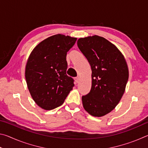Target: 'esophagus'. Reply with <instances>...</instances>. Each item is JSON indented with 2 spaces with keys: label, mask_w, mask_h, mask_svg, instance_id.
Listing matches in <instances>:
<instances>
[{
  "label": "esophagus",
  "mask_w": 148,
  "mask_h": 148,
  "mask_svg": "<svg viewBox=\"0 0 148 148\" xmlns=\"http://www.w3.org/2000/svg\"><path fill=\"white\" fill-rule=\"evenodd\" d=\"M79 79H79V77H78V76L75 77V81H76V83H78V82H79Z\"/></svg>",
  "instance_id": "esophagus-1"
}]
</instances>
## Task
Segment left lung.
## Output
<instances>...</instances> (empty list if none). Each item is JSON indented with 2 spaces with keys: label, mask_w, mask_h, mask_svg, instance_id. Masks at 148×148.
Here are the masks:
<instances>
[{
  "label": "left lung",
  "mask_w": 148,
  "mask_h": 148,
  "mask_svg": "<svg viewBox=\"0 0 148 148\" xmlns=\"http://www.w3.org/2000/svg\"><path fill=\"white\" fill-rule=\"evenodd\" d=\"M77 44L92 71L91 89L82 96L83 106L92 116H104L116 108L125 92L129 79L126 60L115 45L97 35L79 38Z\"/></svg>",
  "instance_id": "8db88e82"
}]
</instances>
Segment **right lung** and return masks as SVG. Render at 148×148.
I'll list each match as a JSON object with an SVG mask.
<instances>
[{
    "label": "right lung",
    "instance_id": "1",
    "mask_svg": "<svg viewBox=\"0 0 148 148\" xmlns=\"http://www.w3.org/2000/svg\"><path fill=\"white\" fill-rule=\"evenodd\" d=\"M77 38L58 34L44 40L30 54L25 79L32 99L42 109L51 110L63 104L74 86L67 76L66 53Z\"/></svg>",
    "mask_w": 148,
    "mask_h": 148
}]
</instances>
